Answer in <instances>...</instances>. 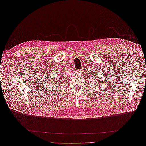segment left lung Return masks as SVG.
<instances>
[{"label": "left lung", "instance_id": "left-lung-1", "mask_svg": "<svg viewBox=\"0 0 146 146\" xmlns=\"http://www.w3.org/2000/svg\"><path fill=\"white\" fill-rule=\"evenodd\" d=\"M94 74H95V73H94ZM94 77H96V76H94ZM97 79H98V78H97Z\"/></svg>", "mask_w": 146, "mask_h": 146}]
</instances>
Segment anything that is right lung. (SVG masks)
Returning <instances> with one entry per match:
<instances>
[{
    "instance_id": "add662e5",
    "label": "right lung",
    "mask_w": 146,
    "mask_h": 146,
    "mask_svg": "<svg viewBox=\"0 0 146 146\" xmlns=\"http://www.w3.org/2000/svg\"><path fill=\"white\" fill-rule=\"evenodd\" d=\"M58 81H59V80H58Z\"/></svg>"
}]
</instances>
